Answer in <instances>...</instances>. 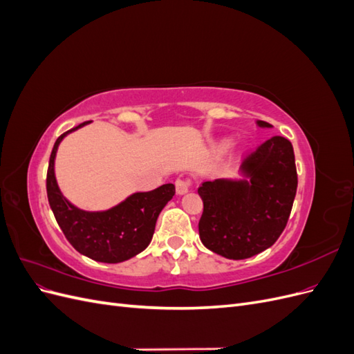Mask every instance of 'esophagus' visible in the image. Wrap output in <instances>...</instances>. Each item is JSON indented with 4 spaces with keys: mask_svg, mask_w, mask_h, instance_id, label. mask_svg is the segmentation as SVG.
I'll return each instance as SVG.
<instances>
[{
    "mask_svg": "<svg viewBox=\"0 0 354 354\" xmlns=\"http://www.w3.org/2000/svg\"><path fill=\"white\" fill-rule=\"evenodd\" d=\"M192 189V180L189 177H178L176 180V190L178 195H183Z\"/></svg>",
    "mask_w": 354,
    "mask_h": 354,
    "instance_id": "1",
    "label": "esophagus"
}]
</instances>
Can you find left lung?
I'll use <instances>...</instances> for the list:
<instances>
[{
  "label": "left lung",
  "mask_w": 354,
  "mask_h": 354,
  "mask_svg": "<svg viewBox=\"0 0 354 354\" xmlns=\"http://www.w3.org/2000/svg\"><path fill=\"white\" fill-rule=\"evenodd\" d=\"M260 127H272L259 121ZM246 181H205L199 238L208 250L230 260L260 254L281 236L297 194L298 177L291 142L274 136L243 158Z\"/></svg>",
  "instance_id": "1"
}]
</instances>
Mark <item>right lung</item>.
<instances>
[{
  "mask_svg": "<svg viewBox=\"0 0 354 354\" xmlns=\"http://www.w3.org/2000/svg\"><path fill=\"white\" fill-rule=\"evenodd\" d=\"M82 122L63 133L55 143L47 169V196L53 214L69 243L82 255L102 263H121L142 252L151 243L159 212L174 196V185L134 194L104 212H85L69 203L57 187L55 156L62 138Z\"/></svg>",
  "mask_w": 354,
  "mask_h": 354,
  "instance_id": "add662e5",
  "label": "right lung"
}]
</instances>
